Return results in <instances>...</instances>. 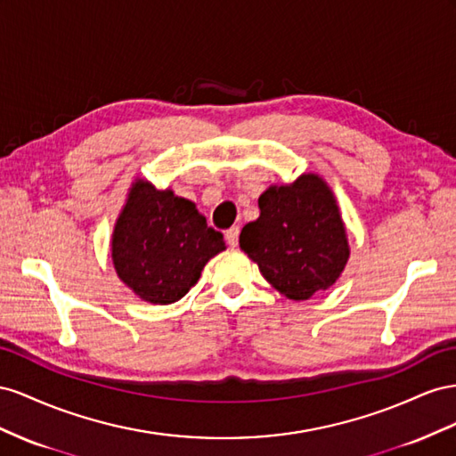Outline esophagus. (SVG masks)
Wrapping results in <instances>:
<instances>
[{
    "label": "esophagus",
    "instance_id": "obj_1",
    "mask_svg": "<svg viewBox=\"0 0 456 456\" xmlns=\"http://www.w3.org/2000/svg\"><path fill=\"white\" fill-rule=\"evenodd\" d=\"M239 235H240V227L239 225H232L231 229L225 231V239H227L229 246H232V248H235V246L239 244Z\"/></svg>",
    "mask_w": 456,
    "mask_h": 456
}]
</instances>
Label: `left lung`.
<instances>
[{
    "label": "left lung",
    "mask_w": 456,
    "mask_h": 456,
    "mask_svg": "<svg viewBox=\"0 0 456 456\" xmlns=\"http://www.w3.org/2000/svg\"><path fill=\"white\" fill-rule=\"evenodd\" d=\"M259 217L240 231V248L265 281L294 302L309 300L340 279L349 242L340 206L319 174L269 185L257 199Z\"/></svg>",
    "instance_id": "1"
}]
</instances>
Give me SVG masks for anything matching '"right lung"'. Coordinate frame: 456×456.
<instances>
[{
	"label": "right lung",
	"instance_id": "add662e5",
	"mask_svg": "<svg viewBox=\"0 0 456 456\" xmlns=\"http://www.w3.org/2000/svg\"><path fill=\"white\" fill-rule=\"evenodd\" d=\"M225 248L224 235L208 227L197 204L141 177L127 191L110 239L116 275L154 305L181 300Z\"/></svg>",
	"mask_w": 456,
	"mask_h": 456
}]
</instances>
